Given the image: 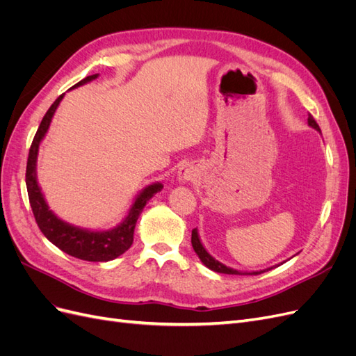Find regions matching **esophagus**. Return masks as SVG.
Masks as SVG:
<instances>
[{"label":"esophagus","instance_id":"obj_1","mask_svg":"<svg viewBox=\"0 0 356 356\" xmlns=\"http://www.w3.org/2000/svg\"><path fill=\"white\" fill-rule=\"evenodd\" d=\"M197 177V172L196 168L191 166V165H182L178 170V179L181 182H190V181H195Z\"/></svg>","mask_w":356,"mask_h":356}]
</instances>
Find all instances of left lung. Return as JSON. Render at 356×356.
<instances>
[{
  "label": "left lung",
  "mask_w": 356,
  "mask_h": 356,
  "mask_svg": "<svg viewBox=\"0 0 356 356\" xmlns=\"http://www.w3.org/2000/svg\"><path fill=\"white\" fill-rule=\"evenodd\" d=\"M307 122H309V124H310L312 127H315L316 131H319V132H321V129H319V126H318L316 120L314 118V115L309 114ZM191 245H193V250H195V251H196V254L199 255L200 261H202L204 266H207V267H209L211 270H213V272L225 273V275H258V273H263V272L270 270V268H266V270H263V272L241 273V272H238V270H233V268H230V267H225L224 264L218 263L217 260H213V258L207 252V250H204L203 245L200 243V239H199V234H197V230H196V229H193V232H191Z\"/></svg>",
  "instance_id": "1"
}]
</instances>
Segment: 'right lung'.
I'll list each match as a JSON object with an SVG mask.
<instances>
[{
  "mask_svg": "<svg viewBox=\"0 0 356 356\" xmlns=\"http://www.w3.org/2000/svg\"><path fill=\"white\" fill-rule=\"evenodd\" d=\"M98 77V74L88 75V77L79 81L75 86H81L93 79ZM63 95L51 104L50 108L47 110L46 115L42 117V120L38 126V131L32 139V144L29 148L28 161H26V188H28V197L32 208V213L38 224L40 230L42 234L53 243L56 245L59 250L67 252L71 257L80 258L84 261H110L126 252L131 248L134 242V230L138 221V217L141 215L143 209L145 208V203L152 199L157 191L163 188V186L157 182V184L148 186L141 195H139L134 203V207L129 212L126 220L118 225V227L108 230V232H88L79 227H74L67 222L59 220L55 213H53L47 203L41 195V190L37 184L35 178V161H37V153L38 145L41 139L44 138L47 129L50 126L51 117L55 114L59 102L62 101Z\"/></svg>",
  "mask_w": 356,
  "mask_h": 356,
  "instance_id": "1",
  "label": "right lung"
}]
</instances>
